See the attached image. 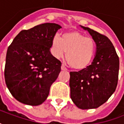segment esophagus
Listing matches in <instances>:
<instances>
[{
    "mask_svg": "<svg viewBox=\"0 0 124 124\" xmlns=\"http://www.w3.org/2000/svg\"><path fill=\"white\" fill-rule=\"evenodd\" d=\"M66 69H67V68H66V67L65 66V65H64V64H62V65H61V70H65Z\"/></svg>",
    "mask_w": 124,
    "mask_h": 124,
    "instance_id": "esophagus-1",
    "label": "esophagus"
}]
</instances>
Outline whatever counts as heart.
Returning a JSON list of instances; mask_svg holds the SVG:
<instances>
[{"label": "heart", "instance_id": "obj_1", "mask_svg": "<svg viewBox=\"0 0 124 124\" xmlns=\"http://www.w3.org/2000/svg\"><path fill=\"white\" fill-rule=\"evenodd\" d=\"M96 45L92 38L78 32H70L54 37L52 42L53 56L60 59L66 52L65 58L69 65L76 70H82L89 65L93 58Z\"/></svg>", "mask_w": 124, "mask_h": 124}]
</instances>
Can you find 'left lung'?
Returning <instances> with one entry per match:
<instances>
[{
	"label": "left lung",
	"mask_w": 124,
	"mask_h": 124,
	"mask_svg": "<svg viewBox=\"0 0 124 124\" xmlns=\"http://www.w3.org/2000/svg\"><path fill=\"white\" fill-rule=\"evenodd\" d=\"M96 44L91 64L78 72H70V98L79 108H97L115 91L118 83L119 59L108 38L88 27Z\"/></svg>",
	"instance_id": "obj_1"
}]
</instances>
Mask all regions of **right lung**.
Segmentation results:
<instances>
[{
    "mask_svg": "<svg viewBox=\"0 0 124 124\" xmlns=\"http://www.w3.org/2000/svg\"><path fill=\"white\" fill-rule=\"evenodd\" d=\"M61 28L59 24L45 23L23 30L8 47L5 80L18 101L36 106L46 99L61 72V61L50 53L53 38Z\"/></svg>",
    "mask_w": 124,
    "mask_h": 124,
    "instance_id": "right-lung-1",
    "label": "right lung"
}]
</instances>
